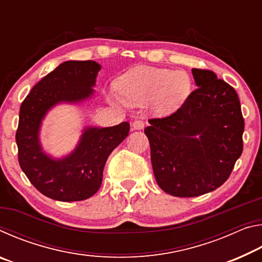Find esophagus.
<instances>
[{"label": "esophagus", "instance_id": "34e87169", "mask_svg": "<svg viewBox=\"0 0 262 262\" xmlns=\"http://www.w3.org/2000/svg\"><path fill=\"white\" fill-rule=\"evenodd\" d=\"M133 129H135V130H141V129H143L144 128V126H145V123L142 121V120H135L134 122H133Z\"/></svg>", "mask_w": 262, "mask_h": 262}]
</instances>
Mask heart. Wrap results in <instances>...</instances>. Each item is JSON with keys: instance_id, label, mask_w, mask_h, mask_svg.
<instances>
[{"instance_id": "obj_1", "label": "heart", "mask_w": 262, "mask_h": 262, "mask_svg": "<svg viewBox=\"0 0 262 262\" xmlns=\"http://www.w3.org/2000/svg\"><path fill=\"white\" fill-rule=\"evenodd\" d=\"M120 96L110 92L108 98L122 106L149 104V108L159 117L176 113L187 100L192 81L184 70L139 67L126 73L117 83Z\"/></svg>"}]
</instances>
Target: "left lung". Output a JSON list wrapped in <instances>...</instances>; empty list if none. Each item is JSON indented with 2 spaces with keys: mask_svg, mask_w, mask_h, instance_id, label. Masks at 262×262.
<instances>
[{
  "mask_svg": "<svg viewBox=\"0 0 262 262\" xmlns=\"http://www.w3.org/2000/svg\"><path fill=\"white\" fill-rule=\"evenodd\" d=\"M198 89L185 104L144 133L155 178L167 194L193 198L215 190L243 152L244 119L237 92L210 70L192 69Z\"/></svg>",
  "mask_w": 262,
  "mask_h": 262,
  "instance_id": "left-lung-1",
  "label": "left lung"
}]
</instances>
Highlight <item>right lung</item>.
<instances>
[{"instance_id":"obj_1","label":"right lung","mask_w":262,"mask_h":262,"mask_svg":"<svg viewBox=\"0 0 262 262\" xmlns=\"http://www.w3.org/2000/svg\"><path fill=\"white\" fill-rule=\"evenodd\" d=\"M101 66L96 61H66L30 91L19 111L16 142L18 161L35 188L57 201H82L99 189L110 154L126 139L129 123L113 127L85 126L72 152L60 158L43 150L40 129L55 106L79 105L95 95Z\"/></svg>"}]
</instances>
